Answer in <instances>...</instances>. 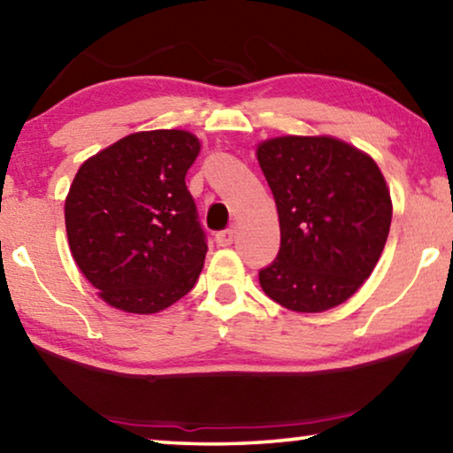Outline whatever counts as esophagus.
<instances>
[{
	"mask_svg": "<svg viewBox=\"0 0 453 453\" xmlns=\"http://www.w3.org/2000/svg\"><path fill=\"white\" fill-rule=\"evenodd\" d=\"M234 238H235V232L234 229H224V232H219L215 235V244L226 248V246H232L234 244Z\"/></svg>",
	"mask_w": 453,
	"mask_h": 453,
	"instance_id": "obj_1",
	"label": "esophagus"
}]
</instances>
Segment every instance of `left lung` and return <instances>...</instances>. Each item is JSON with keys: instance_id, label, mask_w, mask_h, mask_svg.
I'll return each mask as SVG.
<instances>
[{"instance_id": "8db88e82", "label": "left lung", "mask_w": 453, "mask_h": 453, "mask_svg": "<svg viewBox=\"0 0 453 453\" xmlns=\"http://www.w3.org/2000/svg\"><path fill=\"white\" fill-rule=\"evenodd\" d=\"M274 195L280 250L260 270L270 299L296 313L346 303L387 244L393 201L370 154L334 136H276L256 146Z\"/></svg>"}]
</instances>
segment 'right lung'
Segmentation results:
<instances>
[{
	"label": "right lung",
	"instance_id": "1",
	"mask_svg": "<svg viewBox=\"0 0 453 453\" xmlns=\"http://www.w3.org/2000/svg\"><path fill=\"white\" fill-rule=\"evenodd\" d=\"M199 150L187 130L136 132L79 166L65 199L66 238L113 309L158 313L197 282L207 244L185 174Z\"/></svg>",
	"mask_w": 453,
	"mask_h": 453
}]
</instances>
